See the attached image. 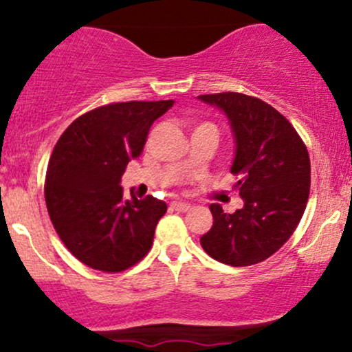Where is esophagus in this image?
<instances>
[{"instance_id": "esophagus-1", "label": "esophagus", "mask_w": 352, "mask_h": 352, "mask_svg": "<svg viewBox=\"0 0 352 352\" xmlns=\"http://www.w3.org/2000/svg\"><path fill=\"white\" fill-rule=\"evenodd\" d=\"M172 208H173V210H177V212H188V210H190V205H188V204H185V201H179V200H175V201H172Z\"/></svg>"}]
</instances>
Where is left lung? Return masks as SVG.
<instances>
[{"mask_svg":"<svg viewBox=\"0 0 352 352\" xmlns=\"http://www.w3.org/2000/svg\"><path fill=\"white\" fill-rule=\"evenodd\" d=\"M227 116L235 139L230 172L243 208L210 205L212 228L200 238L213 260L250 266L270 258L293 235L309 197L308 148L289 120L261 99L240 92L199 96Z\"/></svg>","mask_w":352,"mask_h":352,"instance_id":"8db88e82","label":"left lung"}]
</instances>
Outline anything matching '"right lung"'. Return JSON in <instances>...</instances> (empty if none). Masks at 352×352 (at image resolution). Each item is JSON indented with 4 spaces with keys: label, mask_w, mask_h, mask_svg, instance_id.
<instances>
[{
    "label": "right lung",
    "mask_w": 352,
    "mask_h": 352,
    "mask_svg": "<svg viewBox=\"0 0 352 352\" xmlns=\"http://www.w3.org/2000/svg\"><path fill=\"white\" fill-rule=\"evenodd\" d=\"M173 100H131L86 112L59 137L46 172L47 213L80 263L106 273L131 268L148 253L167 204L124 199L120 177L142 153L153 120Z\"/></svg>",
    "instance_id": "right-lung-1"
}]
</instances>
